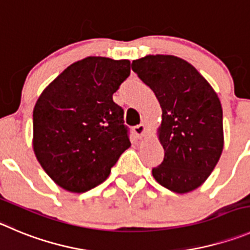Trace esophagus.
<instances>
[{
    "instance_id": "1",
    "label": "esophagus",
    "mask_w": 250,
    "mask_h": 250,
    "mask_svg": "<svg viewBox=\"0 0 250 250\" xmlns=\"http://www.w3.org/2000/svg\"><path fill=\"white\" fill-rule=\"evenodd\" d=\"M133 132H134V134H136L138 138H142V137L144 136V133H146V125H144L143 123H141V125L133 127Z\"/></svg>"
}]
</instances>
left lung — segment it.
<instances>
[{"mask_svg":"<svg viewBox=\"0 0 250 250\" xmlns=\"http://www.w3.org/2000/svg\"><path fill=\"white\" fill-rule=\"evenodd\" d=\"M132 70L163 111L158 138L165 154L154 179L172 192H190L207 180L222 154L220 99L190 62L174 55H146L133 60Z\"/></svg>","mask_w":250,"mask_h":250,"instance_id":"left-lung-1","label":"left lung"}]
</instances>
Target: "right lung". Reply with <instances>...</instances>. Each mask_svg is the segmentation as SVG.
Masks as SVG:
<instances>
[{
  "label": "right lung",
  "mask_w": 250,
  "mask_h": 250,
  "mask_svg": "<svg viewBox=\"0 0 250 250\" xmlns=\"http://www.w3.org/2000/svg\"><path fill=\"white\" fill-rule=\"evenodd\" d=\"M129 74V60L87 57L67 66L37 100L34 154L64 190L96 188L130 146L123 109L112 97Z\"/></svg>",
  "instance_id": "1"
}]
</instances>
